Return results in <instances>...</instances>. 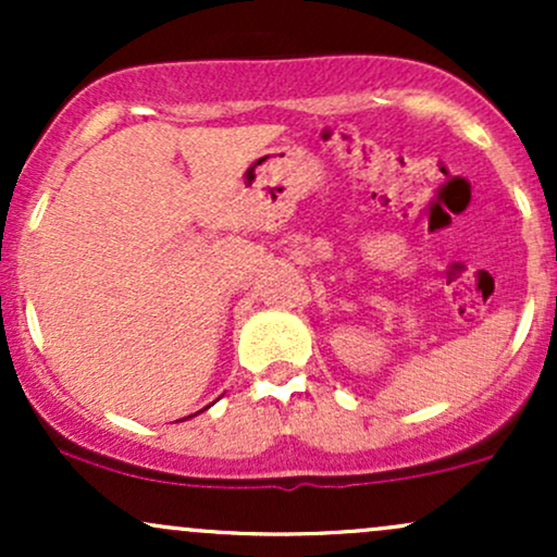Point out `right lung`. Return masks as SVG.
Instances as JSON below:
<instances>
[{
  "label": "right lung",
  "mask_w": 557,
  "mask_h": 557,
  "mask_svg": "<svg viewBox=\"0 0 557 557\" xmlns=\"http://www.w3.org/2000/svg\"><path fill=\"white\" fill-rule=\"evenodd\" d=\"M209 408V406H207ZM201 411H203V408H201ZM190 417H194V413H190ZM190 417H185V419H190ZM185 419H181V421H185Z\"/></svg>",
  "instance_id": "obj_1"
}]
</instances>
